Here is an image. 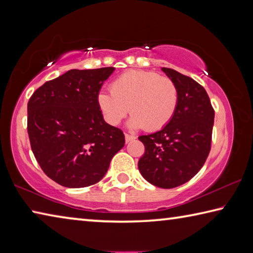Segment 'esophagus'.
<instances>
[{
  "instance_id": "1",
  "label": "esophagus",
  "mask_w": 253,
  "mask_h": 253,
  "mask_svg": "<svg viewBox=\"0 0 253 253\" xmlns=\"http://www.w3.org/2000/svg\"><path fill=\"white\" fill-rule=\"evenodd\" d=\"M136 137L134 135H129V134H125V140L126 143H129L132 142V140H135Z\"/></svg>"
}]
</instances>
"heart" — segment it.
<instances>
[{
  "label": "heart",
  "mask_w": 253,
  "mask_h": 253,
  "mask_svg": "<svg viewBox=\"0 0 253 253\" xmlns=\"http://www.w3.org/2000/svg\"><path fill=\"white\" fill-rule=\"evenodd\" d=\"M98 106L110 125L117 126L130 109L131 129L157 130L168 125L176 110L178 90L169 77L131 70L114 81L111 91H100Z\"/></svg>",
  "instance_id": "b5f03b06"
}]
</instances>
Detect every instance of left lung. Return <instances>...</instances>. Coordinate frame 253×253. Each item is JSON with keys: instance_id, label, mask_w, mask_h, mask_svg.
<instances>
[{"instance_id": "left-lung-1", "label": "left lung", "mask_w": 253, "mask_h": 253, "mask_svg": "<svg viewBox=\"0 0 253 253\" xmlns=\"http://www.w3.org/2000/svg\"><path fill=\"white\" fill-rule=\"evenodd\" d=\"M162 71L176 84L177 107L168 125L138 137L145 146L138 169L153 185L173 188L195 176L207 161L214 110L205 89L195 80L169 68Z\"/></svg>"}]
</instances>
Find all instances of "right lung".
Segmentation results:
<instances>
[{
    "mask_svg": "<svg viewBox=\"0 0 253 253\" xmlns=\"http://www.w3.org/2000/svg\"><path fill=\"white\" fill-rule=\"evenodd\" d=\"M114 67L72 69L46 81L28 104V132L41 169L60 185L79 188L105 176L125 145L123 131L107 124L97 97Z\"/></svg>",
    "mask_w": 253,
    "mask_h": 253,
    "instance_id": "obj_1",
    "label": "right lung"
}]
</instances>
